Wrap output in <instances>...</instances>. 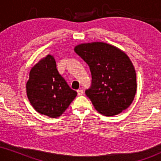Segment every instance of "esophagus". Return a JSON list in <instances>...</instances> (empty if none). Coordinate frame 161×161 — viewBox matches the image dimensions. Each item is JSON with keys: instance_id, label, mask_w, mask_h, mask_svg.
Returning a JSON list of instances; mask_svg holds the SVG:
<instances>
[{"instance_id": "34e87169", "label": "esophagus", "mask_w": 161, "mask_h": 161, "mask_svg": "<svg viewBox=\"0 0 161 161\" xmlns=\"http://www.w3.org/2000/svg\"><path fill=\"white\" fill-rule=\"evenodd\" d=\"M77 92V95H78V96H82V95L84 94V91H83L82 90H78Z\"/></svg>"}]
</instances>
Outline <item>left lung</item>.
I'll return each mask as SVG.
<instances>
[{
    "instance_id": "obj_1",
    "label": "left lung",
    "mask_w": 161,
    "mask_h": 161,
    "mask_svg": "<svg viewBox=\"0 0 161 161\" xmlns=\"http://www.w3.org/2000/svg\"><path fill=\"white\" fill-rule=\"evenodd\" d=\"M75 51L90 66L92 82L85 93L96 110L112 116L128 108L136 94V77L126 53L104 42L78 45Z\"/></svg>"
}]
</instances>
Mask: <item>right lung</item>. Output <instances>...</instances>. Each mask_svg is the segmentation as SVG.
Wrapping results in <instances>:
<instances>
[{
    "mask_svg": "<svg viewBox=\"0 0 161 161\" xmlns=\"http://www.w3.org/2000/svg\"><path fill=\"white\" fill-rule=\"evenodd\" d=\"M26 88L33 108L51 118L63 114L77 94L59 74L51 55L42 59L31 69Z\"/></svg>",
    "mask_w": 161,
    "mask_h": 161,
    "instance_id": "obj_1",
    "label": "right lung"
}]
</instances>
